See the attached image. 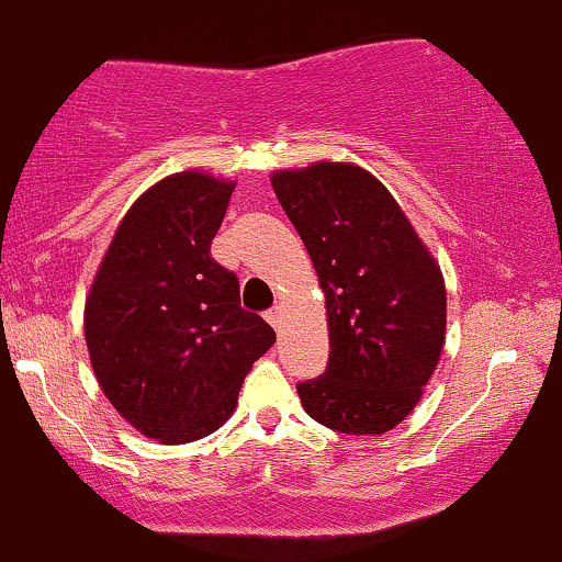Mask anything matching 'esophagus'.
Instances as JSON below:
<instances>
[{
    "label": "esophagus",
    "instance_id": "esophagus-1",
    "mask_svg": "<svg viewBox=\"0 0 562 562\" xmlns=\"http://www.w3.org/2000/svg\"><path fill=\"white\" fill-rule=\"evenodd\" d=\"M266 318L270 326L276 328V331H281V323H283V307H270L266 313Z\"/></svg>",
    "mask_w": 562,
    "mask_h": 562
}]
</instances>
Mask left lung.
<instances>
[{
	"mask_svg": "<svg viewBox=\"0 0 562 562\" xmlns=\"http://www.w3.org/2000/svg\"><path fill=\"white\" fill-rule=\"evenodd\" d=\"M283 213L326 294L328 366L296 384L302 407L341 434H384L418 405L447 328L441 270L379 178L349 162L273 173Z\"/></svg>",
	"mask_w": 562,
	"mask_h": 562,
	"instance_id": "1",
	"label": "left lung"
}]
</instances>
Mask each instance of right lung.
<instances>
[{
    "instance_id": "1",
    "label": "right lung",
    "mask_w": 562,
    "mask_h": 562,
    "mask_svg": "<svg viewBox=\"0 0 562 562\" xmlns=\"http://www.w3.org/2000/svg\"><path fill=\"white\" fill-rule=\"evenodd\" d=\"M234 183L183 170L144 191L117 226L83 313L104 397L131 426L187 445L234 413L276 331L210 255Z\"/></svg>"
}]
</instances>
